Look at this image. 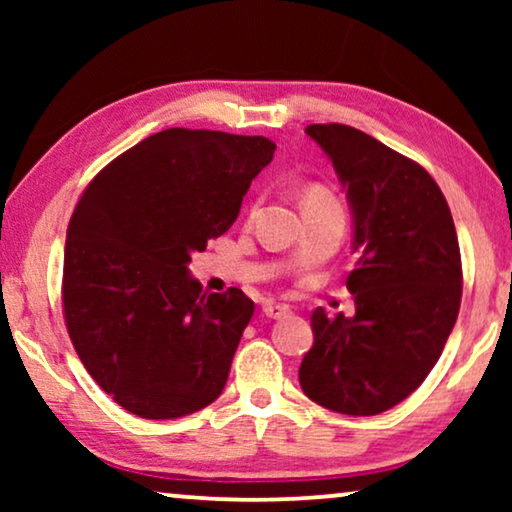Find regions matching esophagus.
<instances>
[{"mask_svg":"<svg viewBox=\"0 0 512 512\" xmlns=\"http://www.w3.org/2000/svg\"><path fill=\"white\" fill-rule=\"evenodd\" d=\"M291 310L286 305H279V303H265L263 305V314L268 319H282V317H286V314H289Z\"/></svg>","mask_w":512,"mask_h":512,"instance_id":"esophagus-1","label":"esophagus"}]
</instances>
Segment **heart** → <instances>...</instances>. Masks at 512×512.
I'll list each match as a JSON object with an SVG mask.
<instances>
[{
  "label": "heart",
  "instance_id": "obj_1",
  "mask_svg": "<svg viewBox=\"0 0 512 512\" xmlns=\"http://www.w3.org/2000/svg\"><path fill=\"white\" fill-rule=\"evenodd\" d=\"M335 202H338V200H335L333 195L321 186H310L305 191V198H303L305 207H310V205H335Z\"/></svg>",
  "mask_w": 512,
  "mask_h": 512
}]
</instances>
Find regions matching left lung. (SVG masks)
<instances>
[{
  "instance_id": "8db88e82",
  "label": "left lung",
  "mask_w": 512,
  "mask_h": 512,
  "mask_svg": "<svg viewBox=\"0 0 512 512\" xmlns=\"http://www.w3.org/2000/svg\"><path fill=\"white\" fill-rule=\"evenodd\" d=\"M335 167L352 212L354 317L312 312L300 363L305 396L352 417L408 398L443 354L461 303V256L445 195L431 174L349 125H307Z\"/></svg>"
}]
</instances>
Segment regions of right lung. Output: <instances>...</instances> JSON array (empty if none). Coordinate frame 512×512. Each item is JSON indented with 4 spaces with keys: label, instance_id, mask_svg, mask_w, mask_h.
I'll return each mask as SVG.
<instances>
[{
    "label": "right lung",
    "instance_id": "add662e5",
    "mask_svg": "<svg viewBox=\"0 0 512 512\" xmlns=\"http://www.w3.org/2000/svg\"><path fill=\"white\" fill-rule=\"evenodd\" d=\"M265 137L170 128L104 167L67 228L62 303L90 377L132 415L177 419L226 387L254 300L202 293L193 251L233 226Z\"/></svg>",
    "mask_w": 512,
    "mask_h": 512
}]
</instances>
